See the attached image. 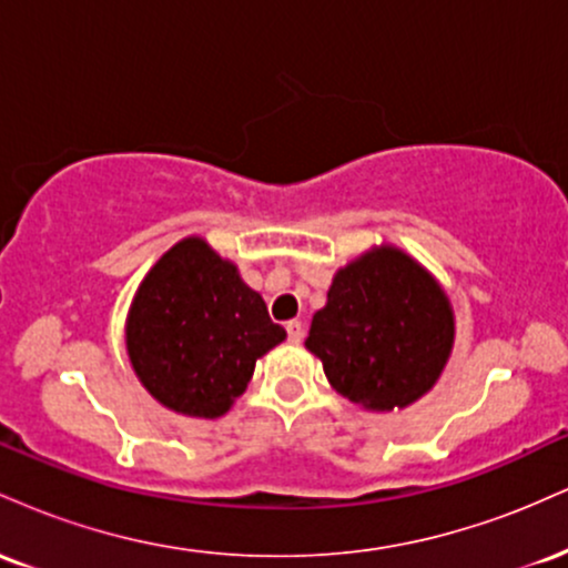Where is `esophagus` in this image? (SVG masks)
Here are the masks:
<instances>
[{
  "mask_svg": "<svg viewBox=\"0 0 568 568\" xmlns=\"http://www.w3.org/2000/svg\"><path fill=\"white\" fill-rule=\"evenodd\" d=\"M285 331H288V338L293 344H298L304 338V325L298 321H288L285 323Z\"/></svg>",
  "mask_w": 568,
  "mask_h": 568,
  "instance_id": "1",
  "label": "esophagus"
}]
</instances>
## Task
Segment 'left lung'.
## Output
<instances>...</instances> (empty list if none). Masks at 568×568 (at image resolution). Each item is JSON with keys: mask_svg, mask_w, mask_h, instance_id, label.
I'll return each mask as SVG.
<instances>
[{"mask_svg": "<svg viewBox=\"0 0 568 568\" xmlns=\"http://www.w3.org/2000/svg\"><path fill=\"white\" fill-rule=\"evenodd\" d=\"M454 336L452 298L433 272L382 243L338 266L304 347L323 363L336 393L389 414L438 384Z\"/></svg>", "mask_w": 568, "mask_h": 568, "instance_id": "8db88e82", "label": "left lung"}]
</instances>
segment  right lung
Returning <instances> with one entry per match:
<instances>
[{
    "label": "right lung",
    "mask_w": 568,
    "mask_h": 568,
    "mask_svg": "<svg viewBox=\"0 0 568 568\" xmlns=\"http://www.w3.org/2000/svg\"><path fill=\"white\" fill-rule=\"evenodd\" d=\"M285 338L262 293L207 240H179L146 272L125 317V349L149 395L175 414L216 419Z\"/></svg>",
    "instance_id": "right-lung-1"
}]
</instances>
